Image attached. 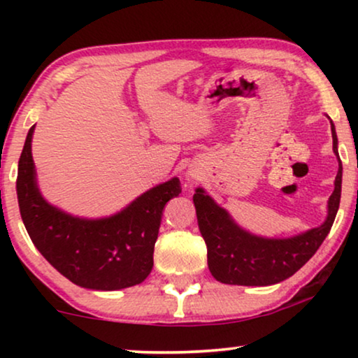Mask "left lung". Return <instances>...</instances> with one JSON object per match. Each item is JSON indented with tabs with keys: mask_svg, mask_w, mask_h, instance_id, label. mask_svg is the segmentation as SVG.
<instances>
[{
	"mask_svg": "<svg viewBox=\"0 0 358 358\" xmlns=\"http://www.w3.org/2000/svg\"><path fill=\"white\" fill-rule=\"evenodd\" d=\"M332 130V150L337 153V135ZM342 164L339 159L334 192L329 197L327 220L290 239H264L238 228L222 207H218L202 189L194 194L199 229L207 244L208 268L222 283L246 287H266L278 283L305 266L331 231L341 203Z\"/></svg>",
	"mask_w": 358,
	"mask_h": 358,
	"instance_id": "1",
	"label": "left lung"
}]
</instances>
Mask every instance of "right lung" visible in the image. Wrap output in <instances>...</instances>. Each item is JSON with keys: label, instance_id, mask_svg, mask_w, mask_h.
I'll return each instance as SVG.
<instances>
[{"label": "right lung", "instance_id": "right-lung-1", "mask_svg": "<svg viewBox=\"0 0 358 358\" xmlns=\"http://www.w3.org/2000/svg\"><path fill=\"white\" fill-rule=\"evenodd\" d=\"M29 130L17 168V200L32 243L62 275L91 290L138 285L153 268L164 205L180 194L179 179L156 185L124 212L104 220L70 217L38 194Z\"/></svg>", "mask_w": 358, "mask_h": 358}]
</instances>
